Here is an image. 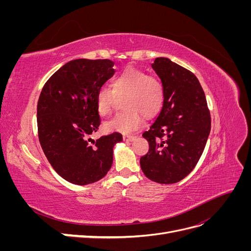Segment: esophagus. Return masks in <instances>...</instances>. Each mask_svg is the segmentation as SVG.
<instances>
[{
  "instance_id": "esophagus-1",
  "label": "esophagus",
  "mask_w": 251,
  "mask_h": 251,
  "mask_svg": "<svg viewBox=\"0 0 251 251\" xmlns=\"http://www.w3.org/2000/svg\"><path fill=\"white\" fill-rule=\"evenodd\" d=\"M135 136H130V135H125L124 136V140L125 141H130V142H132V141H134L135 140Z\"/></svg>"
}]
</instances>
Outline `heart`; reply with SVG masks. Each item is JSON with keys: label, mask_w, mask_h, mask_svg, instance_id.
Returning a JSON list of instances; mask_svg holds the SVG:
<instances>
[{"label": "heart", "mask_w": 251, "mask_h": 251, "mask_svg": "<svg viewBox=\"0 0 251 251\" xmlns=\"http://www.w3.org/2000/svg\"><path fill=\"white\" fill-rule=\"evenodd\" d=\"M113 91L101 88L96 94V111L100 116H109L113 111L114 94H126L124 108L104 125L109 131L131 133L141 126L143 115L154 117L164 102V87L161 80L137 68L128 67L113 79Z\"/></svg>", "instance_id": "obj_1"}]
</instances>
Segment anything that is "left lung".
<instances>
[{
	"label": "left lung",
	"mask_w": 251,
	"mask_h": 251,
	"mask_svg": "<svg viewBox=\"0 0 251 251\" xmlns=\"http://www.w3.org/2000/svg\"><path fill=\"white\" fill-rule=\"evenodd\" d=\"M151 68L164 87V102L155 123L142 136L150 150L140 158L143 174L160 184H172L191 173L210 133L206 97L195 74L157 57Z\"/></svg>",
	"instance_id": "1"
}]
</instances>
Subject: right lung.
I'll use <instances>...</instances> for the list:
<instances>
[{
  "label": "right lung",
  "mask_w": 251,
  "mask_h": 251,
  "mask_svg": "<svg viewBox=\"0 0 251 251\" xmlns=\"http://www.w3.org/2000/svg\"><path fill=\"white\" fill-rule=\"evenodd\" d=\"M110 59L70 60L45 83L37 101V131L49 163L60 177L77 185L102 179L113 163L115 132L90 138L100 125L96 94L115 70Z\"/></svg>",
  "instance_id": "right-lung-1"
}]
</instances>
